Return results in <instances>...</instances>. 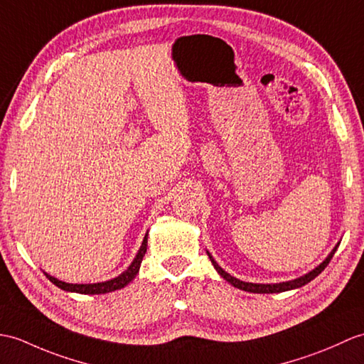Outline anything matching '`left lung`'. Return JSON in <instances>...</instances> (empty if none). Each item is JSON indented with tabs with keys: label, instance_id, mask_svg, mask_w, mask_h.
Masks as SVG:
<instances>
[{
	"label": "left lung",
	"instance_id": "obj_1",
	"mask_svg": "<svg viewBox=\"0 0 364 364\" xmlns=\"http://www.w3.org/2000/svg\"><path fill=\"white\" fill-rule=\"evenodd\" d=\"M336 247H338V245H336ZM336 247L332 250V252L327 256V259L323 262V264H321L319 267H316L315 269H311L310 273H307L306 276H301L298 279H294V281L281 282V284H251V282H243V281H240V279H235L231 274H228L225 269H222L220 267H218V264L213 259V256H210V255H209V259H210V262H213V265L218 272V274H220L223 279H226V281L230 282L231 285L237 287V289H240V290L250 291V293H281V291H287V290L299 289V287L309 284L310 281H314V279L328 265V262H331V259L335 255Z\"/></svg>",
	"mask_w": 364,
	"mask_h": 364
}]
</instances>
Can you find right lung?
<instances>
[{
  "label": "right lung",
  "instance_id": "right-lung-1",
  "mask_svg": "<svg viewBox=\"0 0 364 364\" xmlns=\"http://www.w3.org/2000/svg\"><path fill=\"white\" fill-rule=\"evenodd\" d=\"M146 251H147V234H146V237H144L141 248L138 251L136 257H134V260L132 262V265L127 268L122 274H119L117 277L112 279V281H107V282H97V284H66V282L58 281V279H55L53 276H49V274H46V277L54 285H57L58 289L66 290V291H74V293H82V294L109 293V291L124 289L127 284L132 282V279L136 276L138 272H139L141 262H142L144 255H146Z\"/></svg>",
  "mask_w": 364,
  "mask_h": 364
}]
</instances>
